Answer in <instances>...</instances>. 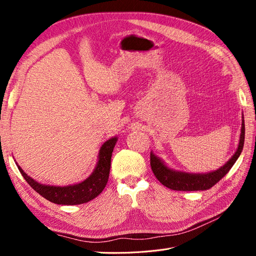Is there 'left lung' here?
I'll list each match as a JSON object with an SVG mask.
<instances>
[{
  "mask_svg": "<svg viewBox=\"0 0 256 256\" xmlns=\"http://www.w3.org/2000/svg\"><path fill=\"white\" fill-rule=\"evenodd\" d=\"M244 143V120L242 124V134H240L239 145L234 156L226 164L214 172L207 174H188L175 172L166 168L157 156L150 152V166L157 180L166 188L177 191H200L210 189L220 180L226 176L232 166H234L239 154H242Z\"/></svg>",
  "mask_w": 256,
  "mask_h": 256,
  "instance_id": "left-lung-1",
  "label": "left lung"
}]
</instances>
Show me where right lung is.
Instances as JSON below:
<instances>
[{
    "mask_svg": "<svg viewBox=\"0 0 256 256\" xmlns=\"http://www.w3.org/2000/svg\"><path fill=\"white\" fill-rule=\"evenodd\" d=\"M116 141H118V138H112L102 146L95 171L88 180L76 184L65 186V187L42 184L28 176L18 164L17 166L30 187L50 202L58 205H79L88 203L102 192L109 180L111 157Z\"/></svg>",
    "mask_w": 256,
    "mask_h": 256,
    "instance_id": "obj_1",
    "label": "right lung"
}]
</instances>
